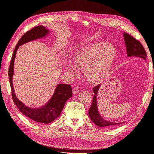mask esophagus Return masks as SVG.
<instances>
[{"label": "esophagus", "instance_id": "34e87169", "mask_svg": "<svg viewBox=\"0 0 154 154\" xmlns=\"http://www.w3.org/2000/svg\"><path fill=\"white\" fill-rule=\"evenodd\" d=\"M79 92V89L78 87H75L72 89V94H77Z\"/></svg>", "mask_w": 154, "mask_h": 154}]
</instances>
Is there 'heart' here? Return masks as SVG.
I'll list each match as a JSON object with an SVG mask.
<instances>
[{"instance_id":"1","label":"heart","mask_w":154,"mask_h":154,"mask_svg":"<svg viewBox=\"0 0 154 154\" xmlns=\"http://www.w3.org/2000/svg\"><path fill=\"white\" fill-rule=\"evenodd\" d=\"M117 50L111 44L95 42L79 47L72 53V62L77 68L85 67V74L91 82L102 80L111 71ZM69 72L75 75L76 69L71 63L65 64Z\"/></svg>"}]
</instances>
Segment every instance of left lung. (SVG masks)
I'll return each instance as SVG.
<instances>
[{"instance_id":"obj_1","label":"left lung","mask_w":154,"mask_h":154,"mask_svg":"<svg viewBox=\"0 0 154 154\" xmlns=\"http://www.w3.org/2000/svg\"><path fill=\"white\" fill-rule=\"evenodd\" d=\"M125 44L126 46L127 56L128 57H138L146 60V54L143 47L141 43L133 38L132 36L126 33H123ZM100 88V85H97L93 88V92L94 94L93 100H92L91 106L90 107L88 114L91 120L98 127L110 128L118 126L122 122H114L111 121H108L104 119L100 116L98 112L97 98L98 91Z\"/></svg>"}]
</instances>
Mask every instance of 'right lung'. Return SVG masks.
Instances as JSON below:
<instances>
[{
    "mask_svg": "<svg viewBox=\"0 0 154 154\" xmlns=\"http://www.w3.org/2000/svg\"><path fill=\"white\" fill-rule=\"evenodd\" d=\"M50 32L51 31L46 28V27L38 26L30 29L23 35L14 48L9 69V77L12 91V97L16 106L19 109L20 112L28 118L35 122L45 124L50 123L60 116L66 102L72 96L71 86L63 83L57 84L53 95L45 105L40 107L32 108L26 106L17 98L13 87V78L14 75V60L17 51L20 46L29 42L45 38L50 34Z\"/></svg>",
    "mask_w": 154,
    "mask_h": 154,
    "instance_id": "1",
    "label": "right lung"
}]
</instances>
